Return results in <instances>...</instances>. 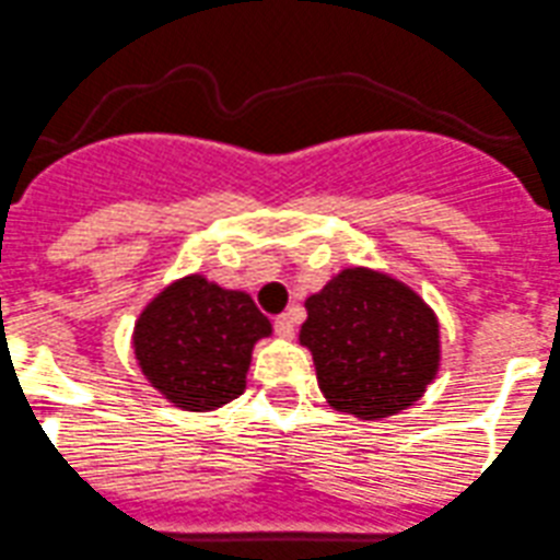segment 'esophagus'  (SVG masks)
I'll return each mask as SVG.
<instances>
[{"mask_svg": "<svg viewBox=\"0 0 560 560\" xmlns=\"http://www.w3.org/2000/svg\"><path fill=\"white\" fill-rule=\"evenodd\" d=\"M294 329H296L294 313H280V316L275 318V332L280 335V338H294Z\"/></svg>", "mask_w": 560, "mask_h": 560, "instance_id": "34e87169", "label": "esophagus"}]
</instances>
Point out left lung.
I'll return each mask as SVG.
<instances>
[{"instance_id":"8db88e82","label":"left lung","mask_w":560,"mask_h":560,"mask_svg":"<svg viewBox=\"0 0 560 560\" xmlns=\"http://www.w3.org/2000/svg\"><path fill=\"white\" fill-rule=\"evenodd\" d=\"M300 343L332 409L382 420L412 407L440 371L434 311L385 271L349 266L305 300Z\"/></svg>"}]
</instances>
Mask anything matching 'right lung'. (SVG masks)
Segmentation results:
<instances>
[{"label":"right lung","mask_w":560,"mask_h":560,"mask_svg":"<svg viewBox=\"0 0 560 560\" xmlns=\"http://www.w3.org/2000/svg\"><path fill=\"white\" fill-rule=\"evenodd\" d=\"M269 335L271 322L253 296L189 275L170 283L140 313L135 357L151 387L170 404L209 412L242 396L253 346Z\"/></svg>","instance_id":"obj_1"}]
</instances>
